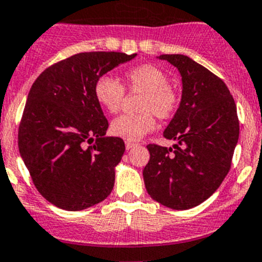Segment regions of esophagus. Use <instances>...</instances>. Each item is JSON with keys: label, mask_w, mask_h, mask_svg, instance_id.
Masks as SVG:
<instances>
[{"label": "esophagus", "mask_w": 262, "mask_h": 262, "mask_svg": "<svg viewBox=\"0 0 262 262\" xmlns=\"http://www.w3.org/2000/svg\"><path fill=\"white\" fill-rule=\"evenodd\" d=\"M136 146H137V144L133 143V142H129V141L125 142V148L126 149H130V148H133V147H136Z\"/></svg>", "instance_id": "34e87169"}]
</instances>
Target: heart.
<instances>
[{
    "instance_id": "obj_1",
    "label": "heart",
    "mask_w": 262,
    "mask_h": 262,
    "mask_svg": "<svg viewBox=\"0 0 262 262\" xmlns=\"http://www.w3.org/2000/svg\"><path fill=\"white\" fill-rule=\"evenodd\" d=\"M126 88L141 92L137 115H121L111 123V133L126 141H139L156 128V118L170 119L179 106V95L169 84L166 73L151 63H142L124 73V87L110 75H102L95 83L93 93L98 105L110 114L121 107Z\"/></svg>"
}]
</instances>
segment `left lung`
<instances>
[{
	"label": "left lung",
	"mask_w": 262,
	"mask_h": 262,
	"mask_svg": "<svg viewBox=\"0 0 262 262\" xmlns=\"http://www.w3.org/2000/svg\"><path fill=\"white\" fill-rule=\"evenodd\" d=\"M182 77V100L164 130L172 148L148 144L143 169L151 199L174 210L199 206L229 172L239 137L237 106L225 83L184 55H161Z\"/></svg>",
	"instance_id": "obj_1"
}]
</instances>
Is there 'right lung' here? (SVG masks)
I'll use <instances>...</instances> for the list:
<instances>
[{
	"instance_id": "right-lung-1",
	"label": "right lung",
	"mask_w": 262,
	"mask_h": 262,
	"mask_svg": "<svg viewBox=\"0 0 262 262\" xmlns=\"http://www.w3.org/2000/svg\"><path fill=\"white\" fill-rule=\"evenodd\" d=\"M137 53L82 52L47 68L33 83L19 126V152L38 192L67 211L107 197L125 151L105 137L108 121L95 98L100 77Z\"/></svg>"
}]
</instances>
